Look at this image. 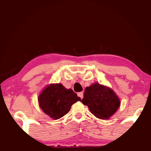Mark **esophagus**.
Returning a JSON list of instances; mask_svg holds the SVG:
<instances>
[{
	"label": "esophagus",
	"instance_id": "1",
	"mask_svg": "<svg viewBox=\"0 0 151 151\" xmlns=\"http://www.w3.org/2000/svg\"><path fill=\"white\" fill-rule=\"evenodd\" d=\"M78 96L81 97V99L83 98V97H84V93H83V92H82V91H81V92H78Z\"/></svg>",
	"mask_w": 151,
	"mask_h": 151
}]
</instances>
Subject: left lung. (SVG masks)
<instances>
[{"label": "left lung", "mask_w": 151, "mask_h": 151, "mask_svg": "<svg viewBox=\"0 0 151 151\" xmlns=\"http://www.w3.org/2000/svg\"><path fill=\"white\" fill-rule=\"evenodd\" d=\"M82 102L94 116L101 119H109L120 104L119 97L111 88L97 82L86 88Z\"/></svg>", "instance_id": "1"}]
</instances>
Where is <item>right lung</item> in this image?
I'll list each match as a JSON object with an SVG mask.
<instances>
[{
	"mask_svg": "<svg viewBox=\"0 0 151 151\" xmlns=\"http://www.w3.org/2000/svg\"><path fill=\"white\" fill-rule=\"evenodd\" d=\"M81 100L72 89H66L61 84H50L38 97L44 113L55 120L69 113L73 103Z\"/></svg>",
	"mask_w": 151,
	"mask_h": 151,
	"instance_id": "right-lung-1",
	"label": "right lung"
}]
</instances>
